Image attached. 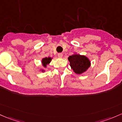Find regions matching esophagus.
Listing matches in <instances>:
<instances>
[{
  "mask_svg": "<svg viewBox=\"0 0 122 122\" xmlns=\"http://www.w3.org/2000/svg\"><path fill=\"white\" fill-rule=\"evenodd\" d=\"M62 56H63V54L62 53H59L58 54V57L59 58H62Z\"/></svg>",
  "mask_w": 122,
  "mask_h": 122,
  "instance_id": "34e87169",
  "label": "esophagus"
}]
</instances>
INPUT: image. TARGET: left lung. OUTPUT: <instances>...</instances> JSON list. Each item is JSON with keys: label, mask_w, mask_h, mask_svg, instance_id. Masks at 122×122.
Returning <instances> with one entry per match:
<instances>
[{"label": "left lung", "mask_w": 122, "mask_h": 122, "mask_svg": "<svg viewBox=\"0 0 122 122\" xmlns=\"http://www.w3.org/2000/svg\"><path fill=\"white\" fill-rule=\"evenodd\" d=\"M70 66L73 71L77 74L85 72L90 65V62L86 56L74 54L68 57Z\"/></svg>", "instance_id": "left-lung-1"}]
</instances>
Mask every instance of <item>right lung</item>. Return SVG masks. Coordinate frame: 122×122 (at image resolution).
<instances>
[{"instance_id": "obj_1", "label": "right lung", "mask_w": 122, "mask_h": 122, "mask_svg": "<svg viewBox=\"0 0 122 122\" xmlns=\"http://www.w3.org/2000/svg\"><path fill=\"white\" fill-rule=\"evenodd\" d=\"M51 60V58L50 57H48V58L46 57V58H43V60H42L43 65L45 67H46V65H47L48 64L50 63Z\"/></svg>"}]
</instances>
